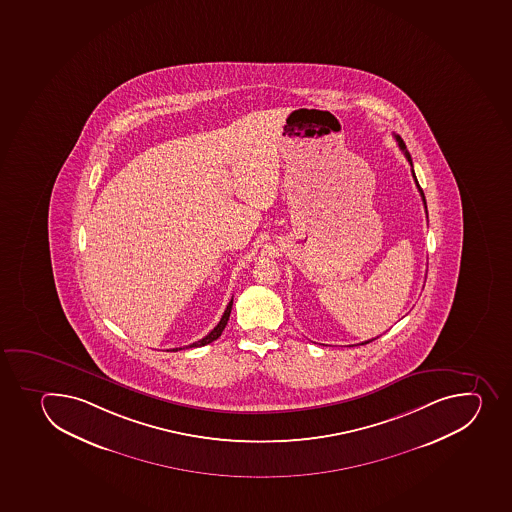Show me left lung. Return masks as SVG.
I'll use <instances>...</instances> for the list:
<instances>
[{
    "label": "left lung",
    "instance_id": "1",
    "mask_svg": "<svg viewBox=\"0 0 512 512\" xmlns=\"http://www.w3.org/2000/svg\"><path fill=\"white\" fill-rule=\"evenodd\" d=\"M395 139H396V142H398V146H400L401 151L404 152V156H406V159H408L409 166L413 167V161H411V156H409V152L406 151V144H404L403 139H401L400 136H396V134H395ZM411 172H413L414 182H416V185H418L419 194H421V199H423L424 209H426V199H424L423 189H421V187H419L418 179H416V176H414V171H411ZM426 214H428V209H426ZM376 338H378V336H376ZM376 338H373V340H376ZM373 340L363 341V343H361V345H366V343H370V341H373Z\"/></svg>",
    "mask_w": 512,
    "mask_h": 512
}]
</instances>
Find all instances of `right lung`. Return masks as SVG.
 Instances as JSON below:
<instances>
[{
  "label": "right lung",
  "instance_id": "add662e5",
  "mask_svg": "<svg viewBox=\"0 0 512 512\" xmlns=\"http://www.w3.org/2000/svg\"><path fill=\"white\" fill-rule=\"evenodd\" d=\"M232 303H234V298L230 300L229 305H227V308H225L224 315H222V318H220V322L217 323V327H215L214 330L210 331L209 335L204 336L202 340L195 341V343H192V345L185 346V348H199V346L209 345V343H212V341L217 340V338L222 335V331H224L225 325H227V322H229L230 312H232ZM179 350H182V348H174L172 351Z\"/></svg>",
  "mask_w": 512,
  "mask_h": 512
}]
</instances>
